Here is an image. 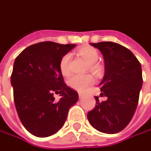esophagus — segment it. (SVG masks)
Wrapping results in <instances>:
<instances>
[{
  "instance_id": "1",
  "label": "esophagus",
  "mask_w": 151,
  "mask_h": 151,
  "mask_svg": "<svg viewBox=\"0 0 151 151\" xmlns=\"http://www.w3.org/2000/svg\"><path fill=\"white\" fill-rule=\"evenodd\" d=\"M79 98L80 99H82V98H84V94L81 93H79Z\"/></svg>"
}]
</instances>
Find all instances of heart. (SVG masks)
<instances>
[{
    "mask_svg": "<svg viewBox=\"0 0 151 151\" xmlns=\"http://www.w3.org/2000/svg\"><path fill=\"white\" fill-rule=\"evenodd\" d=\"M77 54L87 63V69L94 75H100L103 71V66L97 62L99 58V53L96 48L91 46H84L77 50ZM70 55L66 53L63 55L59 62V69L63 76H67L70 72L69 63ZM67 85L77 91H85L93 82L91 75H73L67 79Z\"/></svg>",
    "mask_w": 151,
    "mask_h": 151,
    "instance_id": "obj_1",
    "label": "heart"
}]
</instances>
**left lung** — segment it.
Instances as JSON below:
<instances>
[{
  "instance_id": "8db88e82",
  "label": "left lung",
  "mask_w": 151,
  "mask_h": 151,
  "mask_svg": "<svg viewBox=\"0 0 151 151\" xmlns=\"http://www.w3.org/2000/svg\"><path fill=\"white\" fill-rule=\"evenodd\" d=\"M104 56L105 74L100 83L101 96L108 98L99 102L87 117L95 129L104 133L121 132L132 120L137 109L142 86L141 65L135 55L123 46L113 42L90 43Z\"/></svg>"
}]
</instances>
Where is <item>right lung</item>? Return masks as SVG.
Returning a JSON list of instances; mask_svg holds the SVG:
<instances>
[{
    "instance_id": "obj_1",
    "label": "right lung",
    "mask_w": 151,
    "mask_h": 151,
    "mask_svg": "<svg viewBox=\"0 0 151 151\" xmlns=\"http://www.w3.org/2000/svg\"><path fill=\"white\" fill-rule=\"evenodd\" d=\"M75 46L41 42L15 58L10 78L14 105L23 126L35 137H49L61 129L78 101L77 92L66 86L59 69L62 56ZM54 93H60L58 101Z\"/></svg>"
}]
</instances>
